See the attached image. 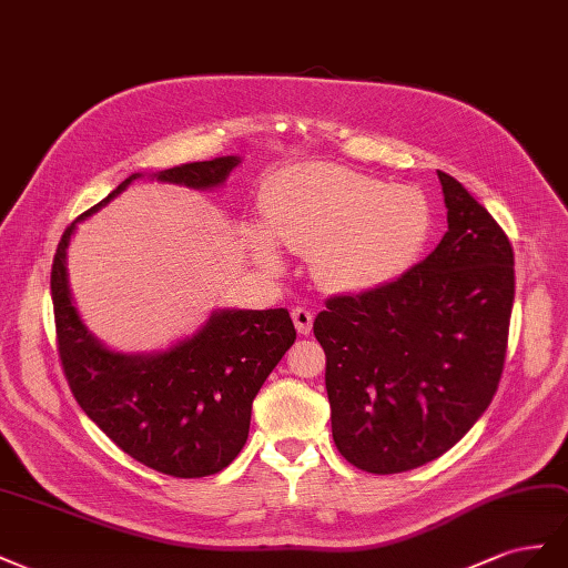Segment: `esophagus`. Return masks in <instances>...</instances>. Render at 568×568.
<instances>
[{
    "mask_svg": "<svg viewBox=\"0 0 568 568\" xmlns=\"http://www.w3.org/2000/svg\"><path fill=\"white\" fill-rule=\"evenodd\" d=\"M293 321H295V326H297V333L310 335L312 326H314V312L306 310V306H295V310H293Z\"/></svg>",
    "mask_w": 568,
    "mask_h": 568,
    "instance_id": "34e87169",
    "label": "esophagus"
}]
</instances>
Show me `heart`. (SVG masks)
I'll return each instance as SVG.
<instances>
[{
  "label": "heart",
  "mask_w": 568,
  "mask_h": 568,
  "mask_svg": "<svg viewBox=\"0 0 568 568\" xmlns=\"http://www.w3.org/2000/svg\"><path fill=\"white\" fill-rule=\"evenodd\" d=\"M266 219L285 247L312 254L323 285L352 295L402 278L426 252L435 225L420 190L328 164L285 171ZM254 245L266 262L278 258L266 231H254Z\"/></svg>",
  "instance_id": "1"
}]
</instances>
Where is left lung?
Here are the masks:
<instances>
[{
    "label": "left lung",
    "instance_id": "left-lung-1",
    "mask_svg": "<svg viewBox=\"0 0 568 568\" xmlns=\"http://www.w3.org/2000/svg\"><path fill=\"white\" fill-rule=\"evenodd\" d=\"M447 233L374 293L335 295L314 321L333 440L368 474L424 466L488 409L505 368L514 250L488 209L443 171Z\"/></svg>",
    "mask_w": 568,
    "mask_h": 568
}]
</instances>
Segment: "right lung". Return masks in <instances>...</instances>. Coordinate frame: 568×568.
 Returning <instances> with one entry per match:
<instances>
[{
  "label": "right lung",
  "mask_w": 568,
  "mask_h": 568,
  "mask_svg": "<svg viewBox=\"0 0 568 568\" xmlns=\"http://www.w3.org/2000/svg\"><path fill=\"white\" fill-rule=\"evenodd\" d=\"M240 156L173 166L152 181L212 190ZM142 173L128 175L61 235L52 264V302L63 374L75 402L128 457L173 478L223 471L247 443L252 402L295 343L287 310H216L204 326L164 352L109 349L80 318L67 271L75 225L100 212Z\"/></svg>",
  "instance_id": "1"
}]
</instances>
